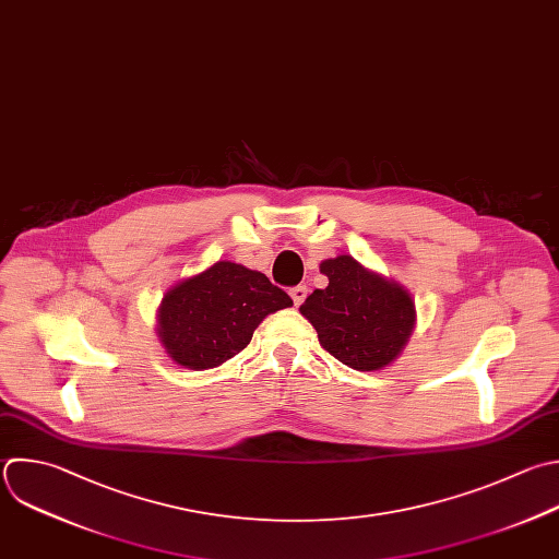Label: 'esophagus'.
<instances>
[{
  "instance_id": "1",
  "label": "esophagus",
  "mask_w": 559,
  "mask_h": 559,
  "mask_svg": "<svg viewBox=\"0 0 559 559\" xmlns=\"http://www.w3.org/2000/svg\"><path fill=\"white\" fill-rule=\"evenodd\" d=\"M306 295H308V288H306V286H301V284L290 288V297H293L295 306H301V304H304V299H306Z\"/></svg>"
}]
</instances>
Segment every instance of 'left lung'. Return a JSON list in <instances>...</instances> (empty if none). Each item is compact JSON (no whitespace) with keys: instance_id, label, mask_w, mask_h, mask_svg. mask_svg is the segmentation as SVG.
I'll return each instance as SVG.
<instances>
[{"instance_id":"8db88e82","label":"left lung","mask_w":559,"mask_h":559,"mask_svg":"<svg viewBox=\"0 0 559 559\" xmlns=\"http://www.w3.org/2000/svg\"><path fill=\"white\" fill-rule=\"evenodd\" d=\"M330 284L301 304L321 347L358 371L386 367L413 332L415 306L408 293L360 266L352 255L321 262Z\"/></svg>"}]
</instances>
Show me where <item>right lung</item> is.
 Segmentation results:
<instances>
[{"instance_id": "add662e5", "label": "right lung", "mask_w": 559, "mask_h": 559, "mask_svg": "<svg viewBox=\"0 0 559 559\" xmlns=\"http://www.w3.org/2000/svg\"><path fill=\"white\" fill-rule=\"evenodd\" d=\"M288 306L293 299L264 273L216 262L164 297L159 336L175 362L212 369L240 354L266 314Z\"/></svg>"}]
</instances>
